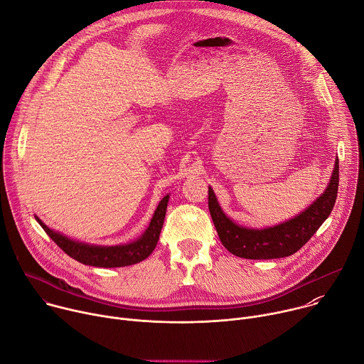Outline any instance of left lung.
Listing matches in <instances>:
<instances>
[{"label": "left lung", "mask_w": 364, "mask_h": 364, "mask_svg": "<svg viewBox=\"0 0 364 364\" xmlns=\"http://www.w3.org/2000/svg\"><path fill=\"white\" fill-rule=\"evenodd\" d=\"M338 191V159L326 191L291 220L265 229H249L232 222L209 187V210L223 246L245 259H277L299 250L330 216Z\"/></svg>", "instance_id": "obj_1"}]
</instances>
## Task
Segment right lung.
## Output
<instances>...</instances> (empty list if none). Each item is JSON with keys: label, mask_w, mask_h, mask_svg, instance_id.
Returning <instances> with one entry per match:
<instances>
[{"label": "right lung", "mask_w": 364, "mask_h": 364, "mask_svg": "<svg viewBox=\"0 0 364 364\" xmlns=\"http://www.w3.org/2000/svg\"><path fill=\"white\" fill-rule=\"evenodd\" d=\"M170 196L167 194L160 204L157 205V210L154 212V216L149 222V226L142 233L141 237H138L135 242L127 243V245H117V246H97V245H89L83 242H77L73 239H69L68 236L48 229L37 216L36 220L40 223V226L44 229V232L53 239V242L70 257L76 259L77 262L83 265L97 267V268H119V267H128L138 264L148 257L152 250L155 249L160 239V233L164 225V218L167 212Z\"/></svg>", "instance_id": "obj_1"}]
</instances>
